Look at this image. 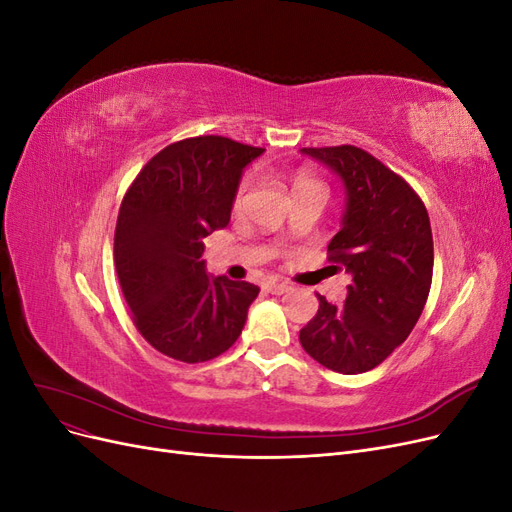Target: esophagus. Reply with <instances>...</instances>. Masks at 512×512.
Returning a JSON list of instances; mask_svg holds the SVG:
<instances>
[{
  "label": "esophagus",
  "instance_id": "obj_1",
  "mask_svg": "<svg viewBox=\"0 0 512 512\" xmlns=\"http://www.w3.org/2000/svg\"><path fill=\"white\" fill-rule=\"evenodd\" d=\"M265 290L271 292V294H284V292L290 290V286L284 284V282H267V284H265Z\"/></svg>",
  "mask_w": 512,
  "mask_h": 512
}]
</instances>
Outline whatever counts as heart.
Instances as JSON below:
<instances>
[{"instance_id": "b5f03b06", "label": "heart", "mask_w": 512, "mask_h": 512, "mask_svg": "<svg viewBox=\"0 0 512 512\" xmlns=\"http://www.w3.org/2000/svg\"><path fill=\"white\" fill-rule=\"evenodd\" d=\"M312 183H318V181H314L312 177H307V175H299L297 181H294V190L303 188V185H312ZM245 194H247V181H243V183L239 185V190H237V194H235V209H241V207H243Z\"/></svg>"}]
</instances>
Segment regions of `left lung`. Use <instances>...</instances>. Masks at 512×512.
Listing matches in <instances>:
<instances>
[{
  "label": "left lung",
  "instance_id": "8db88e82",
  "mask_svg": "<svg viewBox=\"0 0 512 512\" xmlns=\"http://www.w3.org/2000/svg\"><path fill=\"white\" fill-rule=\"evenodd\" d=\"M344 185L342 226L329 260L350 273L346 301L318 294V314L299 333L303 350L337 374L374 369L406 342L431 288L433 239L423 200L367 151L303 147Z\"/></svg>",
  "mask_w": 512,
  "mask_h": 512
}]
</instances>
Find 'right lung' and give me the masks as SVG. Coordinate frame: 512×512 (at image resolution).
Here are the masks:
<instances>
[{"label":"right lung","instance_id":"right-lung-1","mask_svg":"<svg viewBox=\"0 0 512 512\" xmlns=\"http://www.w3.org/2000/svg\"><path fill=\"white\" fill-rule=\"evenodd\" d=\"M262 151L224 136L185 138L153 156L123 196L119 284L136 329L170 359L211 361L245 327L260 288L209 275L203 239L228 226L243 170Z\"/></svg>","mask_w":512,"mask_h":512}]
</instances>
